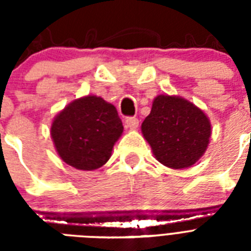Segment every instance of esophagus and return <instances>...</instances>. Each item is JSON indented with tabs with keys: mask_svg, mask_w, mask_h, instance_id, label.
Segmentation results:
<instances>
[{
	"mask_svg": "<svg viewBox=\"0 0 251 251\" xmlns=\"http://www.w3.org/2000/svg\"><path fill=\"white\" fill-rule=\"evenodd\" d=\"M139 125V121H138V118L135 117H127L125 120V126L127 129L130 130H135Z\"/></svg>",
	"mask_w": 251,
	"mask_h": 251,
	"instance_id": "esophagus-1",
	"label": "esophagus"
}]
</instances>
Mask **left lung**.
<instances>
[{"label": "left lung", "mask_w": 251, "mask_h": 251, "mask_svg": "<svg viewBox=\"0 0 251 251\" xmlns=\"http://www.w3.org/2000/svg\"><path fill=\"white\" fill-rule=\"evenodd\" d=\"M155 159L172 169L194 165L210 143L211 122L201 108L177 95H159L141 126Z\"/></svg>", "instance_id": "left-lung-1"}]
</instances>
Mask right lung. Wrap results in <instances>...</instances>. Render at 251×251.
Here are the masks:
<instances>
[{
  "instance_id": "1",
  "label": "right lung",
  "mask_w": 251,
  "mask_h": 251,
  "mask_svg": "<svg viewBox=\"0 0 251 251\" xmlns=\"http://www.w3.org/2000/svg\"><path fill=\"white\" fill-rule=\"evenodd\" d=\"M122 131L116 106L96 95L73 100L50 126L61 160L79 171H95L105 164Z\"/></svg>"
}]
</instances>
